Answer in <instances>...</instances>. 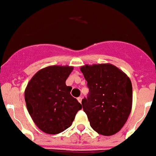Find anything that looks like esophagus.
I'll return each mask as SVG.
<instances>
[{
	"label": "esophagus",
	"instance_id": "1",
	"mask_svg": "<svg viewBox=\"0 0 156 156\" xmlns=\"http://www.w3.org/2000/svg\"><path fill=\"white\" fill-rule=\"evenodd\" d=\"M77 100H78V101H79V102L81 104V102H82V97H80H80H78V98H77Z\"/></svg>",
	"mask_w": 156,
	"mask_h": 156
}]
</instances>
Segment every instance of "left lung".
<instances>
[{"mask_svg":"<svg viewBox=\"0 0 156 156\" xmlns=\"http://www.w3.org/2000/svg\"><path fill=\"white\" fill-rule=\"evenodd\" d=\"M80 71L89 88L87 98L82 100V106L90 125L103 136L117 133L132 111L131 80L111 64H86Z\"/></svg>","mask_w":156,"mask_h":156,"instance_id":"obj_1","label":"left lung"}]
</instances>
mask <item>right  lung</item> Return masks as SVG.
<instances>
[{
  "mask_svg": "<svg viewBox=\"0 0 156 156\" xmlns=\"http://www.w3.org/2000/svg\"><path fill=\"white\" fill-rule=\"evenodd\" d=\"M73 67L53 66L41 69L30 80L24 91L27 109L42 132L55 135L69 128L82 108L71 96L72 87L65 83Z\"/></svg>",
  "mask_w": 156,
  "mask_h": 156,
  "instance_id": "right-lung-1",
  "label": "right lung"
}]
</instances>
